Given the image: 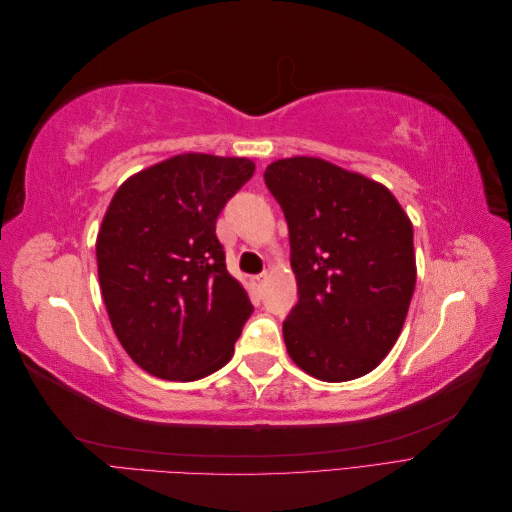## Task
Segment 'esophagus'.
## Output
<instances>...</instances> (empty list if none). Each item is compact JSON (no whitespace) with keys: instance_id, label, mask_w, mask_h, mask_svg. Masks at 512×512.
I'll list each match as a JSON object with an SVG mask.
<instances>
[{"instance_id":"34e87169","label":"esophagus","mask_w":512,"mask_h":512,"mask_svg":"<svg viewBox=\"0 0 512 512\" xmlns=\"http://www.w3.org/2000/svg\"><path fill=\"white\" fill-rule=\"evenodd\" d=\"M267 280H269V273H267V271H265V273H258V275H252V277H250L252 286H254V288H258V290L265 288Z\"/></svg>"}]
</instances>
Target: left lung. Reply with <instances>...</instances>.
I'll list each match as a JSON object with an SVG mask.
<instances>
[{"label": "left lung", "mask_w": 512, "mask_h": 512, "mask_svg": "<svg viewBox=\"0 0 512 512\" xmlns=\"http://www.w3.org/2000/svg\"><path fill=\"white\" fill-rule=\"evenodd\" d=\"M265 183L288 222L299 301L290 359L324 382L376 369L404 329L416 284L412 222L382 183L320 158H284Z\"/></svg>", "instance_id": "8db88e82"}]
</instances>
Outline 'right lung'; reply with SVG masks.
I'll list each match as a JSON object with an SVG mask.
<instances>
[{
	"label": "right lung",
	"mask_w": 512,
	"mask_h": 512,
	"mask_svg": "<svg viewBox=\"0 0 512 512\" xmlns=\"http://www.w3.org/2000/svg\"><path fill=\"white\" fill-rule=\"evenodd\" d=\"M247 158L181 153L119 185L96 241L119 344L147 374L192 382L224 367L254 307L226 269L215 220L254 175Z\"/></svg>",
	"instance_id": "right-lung-1"
}]
</instances>
